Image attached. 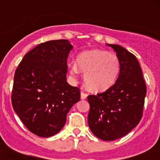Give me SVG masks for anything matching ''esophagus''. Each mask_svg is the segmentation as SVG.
I'll use <instances>...</instances> for the list:
<instances>
[{
    "mask_svg": "<svg viewBox=\"0 0 160 160\" xmlns=\"http://www.w3.org/2000/svg\"><path fill=\"white\" fill-rule=\"evenodd\" d=\"M87 94L85 92L80 93V98H81V100H85V99L87 98Z\"/></svg>",
    "mask_w": 160,
    "mask_h": 160,
    "instance_id": "1",
    "label": "esophagus"
}]
</instances>
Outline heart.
I'll return each mask as SVG.
<instances>
[{
  "instance_id": "b5f03b06",
  "label": "heart",
  "mask_w": 160,
  "mask_h": 160,
  "mask_svg": "<svg viewBox=\"0 0 160 160\" xmlns=\"http://www.w3.org/2000/svg\"><path fill=\"white\" fill-rule=\"evenodd\" d=\"M79 70L85 74L84 80L88 90L95 93L103 92L116 81L120 70V61L116 55L109 51L91 50L78 55L77 65L70 67V73L75 75Z\"/></svg>"
}]
</instances>
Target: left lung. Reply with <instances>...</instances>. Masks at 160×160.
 <instances>
[{"mask_svg":"<svg viewBox=\"0 0 160 160\" xmlns=\"http://www.w3.org/2000/svg\"><path fill=\"white\" fill-rule=\"evenodd\" d=\"M120 61L119 77L104 93L89 95L88 124L99 139L112 141L126 135L143 115L146 85L136 57L119 45H109Z\"/></svg>","mask_w":160,"mask_h":160,"instance_id":"left-lung-1","label":"left lung"}]
</instances>
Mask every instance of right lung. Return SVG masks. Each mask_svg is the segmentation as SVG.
Instances as JSON below:
<instances>
[{"label": "right lung", "mask_w": 160, "mask_h": 160, "mask_svg": "<svg viewBox=\"0 0 160 160\" xmlns=\"http://www.w3.org/2000/svg\"><path fill=\"white\" fill-rule=\"evenodd\" d=\"M68 40L41 43L25 55L14 76L12 106L27 129L51 137L61 130L71 107L80 99V89L66 81Z\"/></svg>", "instance_id": "right-lung-1"}]
</instances>
